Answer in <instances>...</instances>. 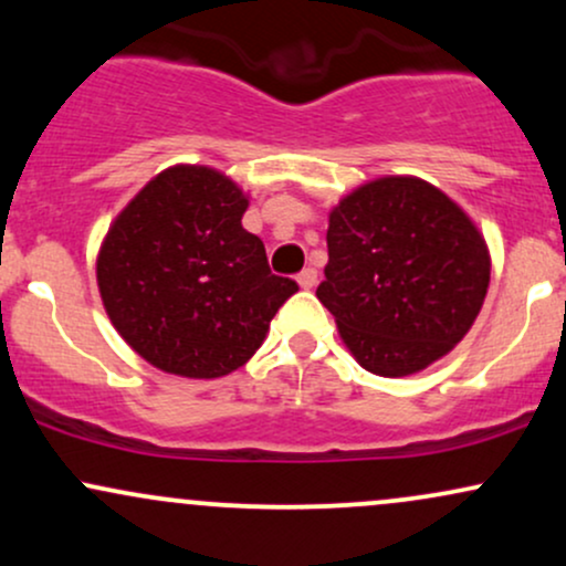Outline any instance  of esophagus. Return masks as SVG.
Here are the masks:
<instances>
[{
    "label": "esophagus",
    "instance_id": "1",
    "mask_svg": "<svg viewBox=\"0 0 566 566\" xmlns=\"http://www.w3.org/2000/svg\"><path fill=\"white\" fill-rule=\"evenodd\" d=\"M316 276H319V274H316V269H311V265H308V269H303L301 274H297V284H301L303 290L316 287Z\"/></svg>",
    "mask_w": 566,
    "mask_h": 566
}]
</instances>
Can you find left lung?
<instances>
[{
    "label": "left lung",
    "instance_id": "1",
    "mask_svg": "<svg viewBox=\"0 0 566 566\" xmlns=\"http://www.w3.org/2000/svg\"><path fill=\"white\" fill-rule=\"evenodd\" d=\"M316 297L356 361L380 378L420 373L463 340L490 287L469 212L415 175H382L329 210Z\"/></svg>",
    "mask_w": 566,
    "mask_h": 566
}]
</instances>
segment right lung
Listing matches in <instances>:
<instances>
[{
  "label": "right lung",
  "instance_id": "right-lung-1",
  "mask_svg": "<svg viewBox=\"0 0 566 566\" xmlns=\"http://www.w3.org/2000/svg\"><path fill=\"white\" fill-rule=\"evenodd\" d=\"M250 197L229 175L175 165L154 175L108 226L97 290L135 354L180 378H223L252 359L292 279L271 274L242 229Z\"/></svg>",
  "mask_w": 566,
  "mask_h": 566
}]
</instances>
